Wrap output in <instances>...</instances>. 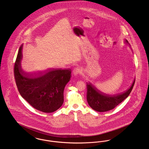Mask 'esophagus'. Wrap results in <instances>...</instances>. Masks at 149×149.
<instances>
[{"label": "esophagus", "instance_id": "1", "mask_svg": "<svg viewBox=\"0 0 149 149\" xmlns=\"http://www.w3.org/2000/svg\"><path fill=\"white\" fill-rule=\"evenodd\" d=\"M73 73H74V75H77L78 74H80L81 73V70L80 68L77 67V68H75L73 70Z\"/></svg>", "mask_w": 149, "mask_h": 149}]
</instances>
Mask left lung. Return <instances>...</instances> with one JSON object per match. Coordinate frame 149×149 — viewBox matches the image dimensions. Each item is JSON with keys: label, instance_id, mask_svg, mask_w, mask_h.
Wrapping results in <instances>:
<instances>
[{"label": "left lung", "instance_id": "1", "mask_svg": "<svg viewBox=\"0 0 149 149\" xmlns=\"http://www.w3.org/2000/svg\"><path fill=\"white\" fill-rule=\"evenodd\" d=\"M126 42L128 43L127 40ZM135 82V79L127 90L113 94L102 92L91 83H88L86 84L87 102L93 109L96 111L102 112L110 111L127 97L132 91Z\"/></svg>", "mask_w": 149, "mask_h": 149}]
</instances>
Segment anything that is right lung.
I'll return each mask as SVG.
<instances>
[{
	"label": "right lung",
	"instance_id": "obj_1",
	"mask_svg": "<svg viewBox=\"0 0 149 149\" xmlns=\"http://www.w3.org/2000/svg\"><path fill=\"white\" fill-rule=\"evenodd\" d=\"M23 45L19 47L14 65V74L22 97L36 109L45 113L57 110L64 102V91L71 78V69H50L31 75L22 69Z\"/></svg>",
	"mask_w": 149,
	"mask_h": 149
}]
</instances>
